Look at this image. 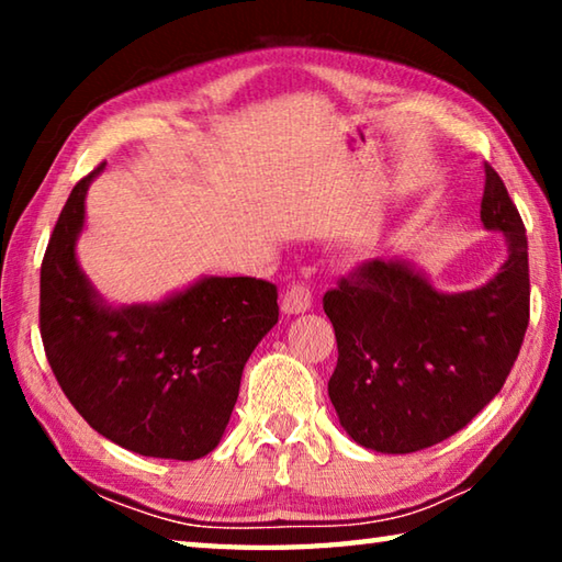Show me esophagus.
<instances>
[{
    "instance_id": "obj_1",
    "label": "esophagus",
    "mask_w": 562,
    "mask_h": 562,
    "mask_svg": "<svg viewBox=\"0 0 562 562\" xmlns=\"http://www.w3.org/2000/svg\"><path fill=\"white\" fill-rule=\"evenodd\" d=\"M312 307V292L304 282H294L282 294V312L284 315H302Z\"/></svg>"
}]
</instances>
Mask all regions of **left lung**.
Listing matches in <instances>:
<instances>
[{
    "label": "left lung",
    "instance_id": "8db88e82",
    "mask_svg": "<svg viewBox=\"0 0 562 562\" xmlns=\"http://www.w3.org/2000/svg\"><path fill=\"white\" fill-rule=\"evenodd\" d=\"M481 223L506 262L475 290L441 292L414 262H364L325 294L337 337L329 398L364 449L414 453L449 439L501 392L528 329V237L486 164Z\"/></svg>",
    "mask_w": 562,
    "mask_h": 562
}]
</instances>
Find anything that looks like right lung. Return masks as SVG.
Returning a JSON list of instances; mask_svg holds the SVG:
<instances>
[{
	"label": "right lung",
	"instance_id": "obj_1",
	"mask_svg": "<svg viewBox=\"0 0 562 562\" xmlns=\"http://www.w3.org/2000/svg\"><path fill=\"white\" fill-rule=\"evenodd\" d=\"M101 170L74 186L46 245V359L76 412L109 441L154 459H203L231 422L245 361L278 325V288L211 274L160 302L113 307L76 258L87 190Z\"/></svg>",
	"mask_w": 562,
	"mask_h": 562
}]
</instances>
